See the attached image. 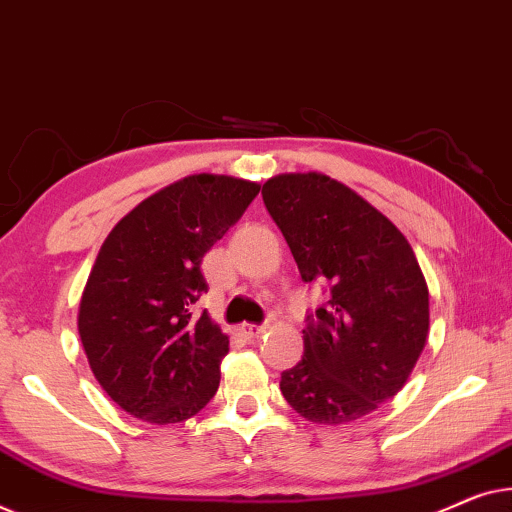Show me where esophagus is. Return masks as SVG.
I'll list each match as a JSON object with an SVG mask.
<instances>
[{
  "mask_svg": "<svg viewBox=\"0 0 512 512\" xmlns=\"http://www.w3.org/2000/svg\"><path fill=\"white\" fill-rule=\"evenodd\" d=\"M266 325H241V334L246 338H257L259 334H264Z\"/></svg>",
  "mask_w": 512,
  "mask_h": 512,
  "instance_id": "esophagus-1",
  "label": "esophagus"
}]
</instances>
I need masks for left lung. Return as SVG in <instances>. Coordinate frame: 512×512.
I'll list each match as a JSON object with an SVG mask.
<instances>
[{
    "mask_svg": "<svg viewBox=\"0 0 512 512\" xmlns=\"http://www.w3.org/2000/svg\"><path fill=\"white\" fill-rule=\"evenodd\" d=\"M262 199L301 280L327 292L306 315L304 357L280 373V392L311 422L359 420L401 390L427 343L429 290L413 248L329 176H276Z\"/></svg>",
    "mask_w": 512,
    "mask_h": 512,
    "instance_id": "left-lung-1",
    "label": "left lung"
}]
</instances>
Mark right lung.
Returning a JSON list of instances; mask_svg holds the SVG:
<instances>
[{
	"label": "right lung",
	"mask_w": 512,
	"mask_h": 512,
	"mask_svg": "<svg viewBox=\"0 0 512 512\" xmlns=\"http://www.w3.org/2000/svg\"><path fill=\"white\" fill-rule=\"evenodd\" d=\"M259 185L197 174L141 201L106 236L78 308L90 369L129 415L174 424L220 385L229 338L194 304L201 259L257 197Z\"/></svg>",
	"instance_id": "1"
}]
</instances>
